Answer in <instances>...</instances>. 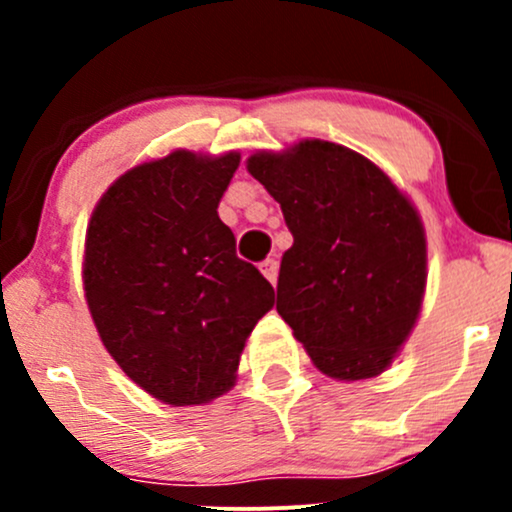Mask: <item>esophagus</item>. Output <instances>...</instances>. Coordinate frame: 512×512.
Instances as JSON below:
<instances>
[{"label": "esophagus", "instance_id": "1", "mask_svg": "<svg viewBox=\"0 0 512 512\" xmlns=\"http://www.w3.org/2000/svg\"><path fill=\"white\" fill-rule=\"evenodd\" d=\"M260 272L267 276V279L272 281V284H276V276H279V262H276L274 257H267V260L260 264Z\"/></svg>", "mask_w": 512, "mask_h": 512}]
</instances>
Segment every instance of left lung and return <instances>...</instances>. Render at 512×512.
<instances>
[{
    "label": "left lung",
    "instance_id": "8db88e82",
    "mask_svg": "<svg viewBox=\"0 0 512 512\" xmlns=\"http://www.w3.org/2000/svg\"><path fill=\"white\" fill-rule=\"evenodd\" d=\"M248 170L281 204L293 245L276 310L325 375H380L407 342L426 289V233L407 195L366 156L303 139Z\"/></svg>",
    "mask_w": 512,
    "mask_h": 512
}]
</instances>
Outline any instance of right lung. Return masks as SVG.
<instances>
[{
  "label": "right lung",
  "instance_id": "right-lung-1",
  "mask_svg": "<svg viewBox=\"0 0 512 512\" xmlns=\"http://www.w3.org/2000/svg\"><path fill=\"white\" fill-rule=\"evenodd\" d=\"M240 154L178 149L120 175L86 231L84 291L108 354L175 407L236 383L243 346L274 289L236 255L219 202Z\"/></svg>",
  "mask_w": 512,
  "mask_h": 512
}]
</instances>
